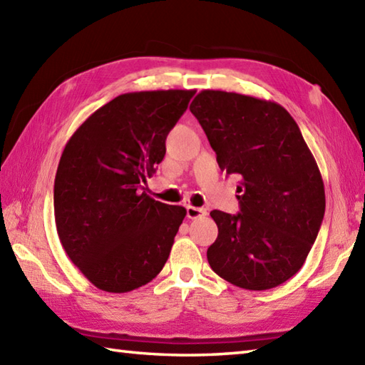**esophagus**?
Listing matches in <instances>:
<instances>
[{"label": "esophagus", "mask_w": 365, "mask_h": 365, "mask_svg": "<svg viewBox=\"0 0 365 365\" xmlns=\"http://www.w3.org/2000/svg\"><path fill=\"white\" fill-rule=\"evenodd\" d=\"M205 215H207L205 208H199V207H192V205L187 207V218L188 220L202 218V216H205Z\"/></svg>", "instance_id": "34e87169"}]
</instances>
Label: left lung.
Segmentation results:
<instances>
[{
	"mask_svg": "<svg viewBox=\"0 0 365 365\" xmlns=\"http://www.w3.org/2000/svg\"><path fill=\"white\" fill-rule=\"evenodd\" d=\"M216 161L237 174V215L213 210L218 238L212 269L246 290H268L301 269L324 216V187L314 155L289 111L274 102L202 91L190 105Z\"/></svg>",
	"mask_w": 365,
	"mask_h": 365,
	"instance_id": "obj_1",
	"label": "left lung"
}]
</instances>
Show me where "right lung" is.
I'll return each instance as SVG.
<instances>
[{"label": "right lung", "mask_w": 365, "mask_h": 365, "mask_svg": "<svg viewBox=\"0 0 365 365\" xmlns=\"http://www.w3.org/2000/svg\"><path fill=\"white\" fill-rule=\"evenodd\" d=\"M196 91H141L91 114L64 147L54 220L67 255L97 289L125 293L157 276L187 215L147 196L166 138Z\"/></svg>", "instance_id": "add662e5"}]
</instances>
